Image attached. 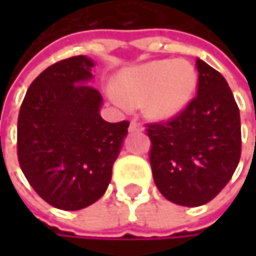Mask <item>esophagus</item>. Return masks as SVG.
<instances>
[{"mask_svg": "<svg viewBox=\"0 0 256 256\" xmlns=\"http://www.w3.org/2000/svg\"><path fill=\"white\" fill-rule=\"evenodd\" d=\"M128 130H130V132H142L144 128H142V124H139L136 120H133V122L130 123V126H128Z\"/></svg>", "mask_w": 256, "mask_h": 256, "instance_id": "34e87169", "label": "esophagus"}]
</instances>
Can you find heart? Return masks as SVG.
<instances>
[{"mask_svg": "<svg viewBox=\"0 0 256 256\" xmlns=\"http://www.w3.org/2000/svg\"><path fill=\"white\" fill-rule=\"evenodd\" d=\"M197 87V71L186 60L162 59L132 66L117 77L110 98L120 106L144 104L148 117L166 120L180 112Z\"/></svg>", "mask_w": 256, "mask_h": 256, "instance_id": "1", "label": "heart"}]
</instances>
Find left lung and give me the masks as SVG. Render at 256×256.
I'll use <instances>...</instances> for the list:
<instances>
[{
    "label": "left lung",
    "instance_id": "8db88e82",
    "mask_svg": "<svg viewBox=\"0 0 256 256\" xmlns=\"http://www.w3.org/2000/svg\"><path fill=\"white\" fill-rule=\"evenodd\" d=\"M196 66L197 96L174 118L146 124L154 182L169 202L188 208L221 192L242 152L240 112L228 82L200 59Z\"/></svg>",
    "mask_w": 256,
    "mask_h": 256
}]
</instances>
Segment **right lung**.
Here are the masks:
<instances>
[{"mask_svg":"<svg viewBox=\"0 0 256 256\" xmlns=\"http://www.w3.org/2000/svg\"><path fill=\"white\" fill-rule=\"evenodd\" d=\"M93 60L74 56L32 81L18 120V158L35 192L62 210L98 202L108 188L128 122L108 123L90 84Z\"/></svg>","mask_w":256,"mask_h":256,"instance_id":"right-lung-1","label":"right lung"}]
</instances>
